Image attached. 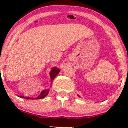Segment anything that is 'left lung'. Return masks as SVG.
Masks as SVG:
<instances>
[{
    "label": "left lung",
    "instance_id": "obj_1",
    "mask_svg": "<svg viewBox=\"0 0 128 128\" xmlns=\"http://www.w3.org/2000/svg\"><path fill=\"white\" fill-rule=\"evenodd\" d=\"M78 97H80V96H79V95H78Z\"/></svg>",
    "mask_w": 128,
    "mask_h": 128
}]
</instances>
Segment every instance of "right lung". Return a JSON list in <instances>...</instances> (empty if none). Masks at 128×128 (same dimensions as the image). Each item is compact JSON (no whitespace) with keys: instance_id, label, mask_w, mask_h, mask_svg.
Here are the masks:
<instances>
[{"instance_id":"add662e5","label":"right lung","mask_w":128,"mask_h":128,"mask_svg":"<svg viewBox=\"0 0 128 128\" xmlns=\"http://www.w3.org/2000/svg\"><path fill=\"white\" fill-rule=\"evenodd\" d=\"M60 72V69L57 68V67H53V68H52L50 72V73H49L50 76V79H51V84H52L53 80H54V79H55L56 76L57 74L59 73ZM49 90H50V88L48 89H46V90H44L42 91V92H41V93L40 94L39 96L38 97H36V98H34H34H29V97H27V98H26V97H24V96H19V97L21 98H24V99H43V98H44L48 94V93H49Z\"/></svg>"}]
</instances>
